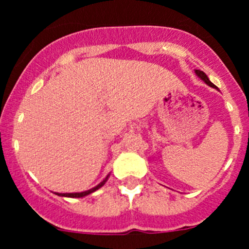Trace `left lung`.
<instances>
[{"instance_id":"1","label":"left lung","mask_w":249,"mask_h":249,"mask_svg":"<svg viewBox=\"0 0 249 249\" xmlns=\"http://www.w3.org/2000/svg\"><path fill=\"white\" fill-rule=\"evenodd\" d=\"M196 74H197V76H198L199 78H201V80H203L204 82L207 83V85L211 86V87H214V85H213V83L211 82L210 80H208V77H207V74L204 73L203 71H199V70H196Z\"/></svg>"}]
</instances>
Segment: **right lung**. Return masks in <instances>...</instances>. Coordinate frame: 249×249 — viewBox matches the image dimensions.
Returning a JSON list of instances; mask_svg holds the SVG:
<instances>
[{
	"label": "right lung",
	"mask_w": 249,
	"mask_h": 249,
	"mask_svg": "<svg viewBox=\"0 0 249 249\" xmlns=\"http://www.w3.org/2000/svg\"><path fill=\"white\" fill-rule=\"evenodd\" d=\"M107 177H108V176H107ZM106 181H107V178H106V179L103 182H101V183L98 184V186H96V187H94V188H92V190L86 191V192H81V193H57V195H58V196H63V197H71V198H80V197H85V196L89 195V193H92V192H94V191H96V190H98L100 187H102L103 184L106 183Z\"/></svg>",
	"instance_id": "right-lung-1"
}]
</instances>
